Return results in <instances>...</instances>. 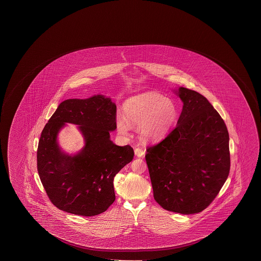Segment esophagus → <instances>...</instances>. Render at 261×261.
<instances>
[{"instance_id":"34e87169","label":"esophagus","mask_w":261,"mask_h":261,"mask_svg":"<svg viewBox=\"0 0 261 261\" xmlns=\"http://www.w3.org/2000/svg\"><path fill=\"white\" fill-rule=\"evenodd\" d=\"M135 154L137 155V158H141L145 154V150L141 148V147H137L135 149Z\"/></svg>"}]
</instances>
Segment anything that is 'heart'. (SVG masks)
Here are the masks:
<instances>
[{"label": "heart", "mask_w": 261, "mask_h": 261, "mask_svg": "<svg viewBox=\"0 0 261 261\" xmlns=\"http://www.w3.org/2000/svg\"><path fill=\"white\" fill-rule=\"evenodd\" d=\"M124 116H116L120 134L128 135L132 124L146 140H158L165 137L178 115V109L171 99L158 93H145L127 100L124 105Z\"/></svg>", "instance_id": "b5f03b06"}]
</instances>
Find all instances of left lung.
I'll return each mask as SVG.
<instances>
[{
    "label": "left lung",
    "mask_w": 261,
    "mask_h": 261,
    "mask_svg": "<svg viewBox=\"0 0 261 261\" xmlns=\"http://www.w3.org/2000/svg\"><path fill=\"white\" fill-rule=\"evenodd\" d=\"M177 124L146 149L154 200L175 213H199L213 202L230 169L226 124L208 100L180 87Z\"/></svg>",
    "instance_id": "left-lung-1"
}]
</instances>
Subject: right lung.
<instances>
[{"instance_id":"obj_1","label":"right lung","mask_w":261,"mask_h":261,"mask_svg":"<svg viewBox=\"0 0 261 261\" xmlns=\"http://www.w3.org/2000/svg\"><path fill=\"white\" fill-rule=\"evenodd\" d=\"M65 122L78 124L86 140L73 157L63 153L56 141ZM116 128V106L101 94L59 105L43 129L37 148L39 176L57 208L93 217L114 203V178L134 158L130 145L118 146L110 140L109 133Z\"/></svg>"}]
</instances>
